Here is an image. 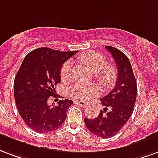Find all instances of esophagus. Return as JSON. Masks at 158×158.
Wrapping results in <instances>:
<instances>
[{
    "label": "esophagus",
    "mask_w": 158,
    "mask_h": 158,
    "mask_svg": "<svg viewBox=\"0 0 158 158\" xmlns=\"http://www.w3.org/2000/svg\"><path fill=\"white\" fill-rule=\"evenodd\" d=\"M74 103L76 104H78L81 107H85V106L87 105V103L86 102H84V101H81V100H75Z\"/></svg>",
    "instance_id": "34e87169"
}]
</instances>
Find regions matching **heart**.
I'll return each mask as SVG.
<instances>
[{
	"label": "heart",
	"instance_id": "obj_1",
	"mask_svg": "<svg viewBox=\"0 0 158 158\" xmlns=\"http://www.w3.org/2000/svg\"><path fill=\"white\" fill-rule=\"evenodd\" d=\"M81 64L87 66L91 71L95 73L96 79L103 87H109L114 83L118 71L114 65L107 64V60L99 53L86 52L78 57ZM71 74V63L65 62L60 69V77L62 81L70 79ZM70 95L74 98L87 100L99 93V88L95 84H75L70 91Z\"/></svg>",
	"mask_w": 158,
	"mask_h": 158
}]
</instances>
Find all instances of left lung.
Listing matches in <instances>:
<instances>
[{
    "instance_id": "8db88e82",
    "label": "left lung",
    "mask_w": 158,
    "mask_h": 158,
    "mask_svg": "<svg viewBox=\"0 0 158 158\" xmlns=\"http://www.w3.org/2000/svg\"><path fill=\"white\" fill-rule=\"evenodd\" d=\"M117 65L118 77L114 88L101 98L104 106L95 118H84L91 133L101 138L115 135L124 127L134 110L136 100L137 84L131 62L126 55L112 46H106Z\"/></svg>"
}]
</instances>
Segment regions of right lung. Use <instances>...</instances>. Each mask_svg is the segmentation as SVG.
<instances>
[{"mask_svg": "<svg viewBox=\"0 0 158 158\" xmlns=\"http://www.w3.org/2000/svg\"><path fill=\"white\" fill-rule=\"evenodd\" d=\"M77 51H60L39 48L26 55L14 80V97L19 114L38 133H48L60 127L73 101L60 100L49 105V98H55V85L60 82V69Z\"/></svg>", "mask_w": 158, "mask_h": 158, "instance_id": "1", "label": "right lung"}]
</instances>
